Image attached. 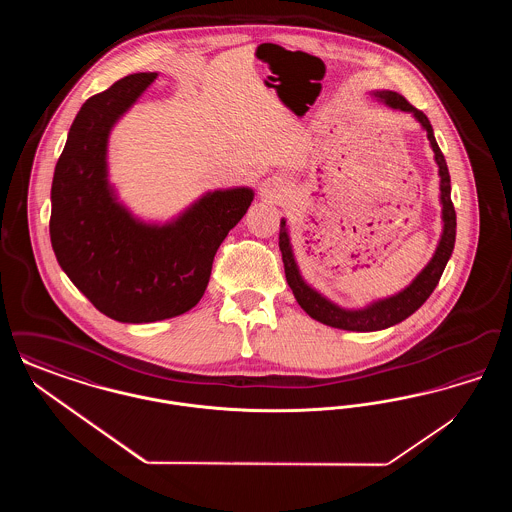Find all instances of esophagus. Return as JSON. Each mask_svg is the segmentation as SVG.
Masks as SVG:
<instances>
[{"label": "esophagus", "instance_id": "esophagus-1", "mask_svg": "<svg viewBox=\"0 0 512 512\" xmlns=\"http://www.w3.org/2000/svg\"><path fill=\"white\" fill-rule=\"evenodd\" d=\"M286 190H288V180L284 176H270L261 184V194L270 201L282 199Z\"/></svg>", "mask_w": 512, "mask_h": 512}]
</instances>
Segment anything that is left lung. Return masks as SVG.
<instances>
[{
  "label": "left lung",
  "instance_id": "8db88e82",
  "mask_svg": "<svg viewBox=\"0 0 512 512\" xmlns=\"http://www.w3.org/2000/svg\"><path fill=\"white\" fill-rule=\"evenodd\" d=\"M374 96L382 99L386 105H390L391 109H401V111L413 113L416 121L424 126L428 140L436 153V163H438L439 178H441L439 190H441V203H443V234H441V240H439L438 249H436L432 261L414 278L413 284L407 290L388 297L384 301H378L363 311H343L334 303H330L328 299H324L322 295H318L315 290H311L303 282V278L299 276L297 265L293 261L286 220H280V251H282V261H284V272H286V280L292 288L297 303L309 317L315 318L318 322L332 326V328H340V330H351V332L384 330V328H390L393 324L411 317L416 309H420L424 305V301L432 295L438 286L443 268L453 253L455 234H457V213H455V207L451 201V176H449L445 157L436 142V136H434V130H432V124L428 121V117L397 92L386 90V92H376Z\"/></svg>",
  "mask_w": 512,
  "mask_h": 512
}]
</instances>
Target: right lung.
Wrapping results in <instances>:
<instances>
[{
	"label": "right lung",
	"instance_id": "1",
	"mask_svg": "<svg viewBox=\"0 0 512 512\" xmlns=\"http://www.w3.org/2000/svg\"><path fill=\"white\" fill-rule=\"evenodd\" d=\"M155 76L130 74L86 99L51 184L49 236L59 265L99 313L130 324L195 307L217 249L253 201L247 188L213 192L167 226H146L115 201L107 184V136Z\"/></svg>",
	"mask_w": 512,
	"mask_h": 512
}]
</instances>
